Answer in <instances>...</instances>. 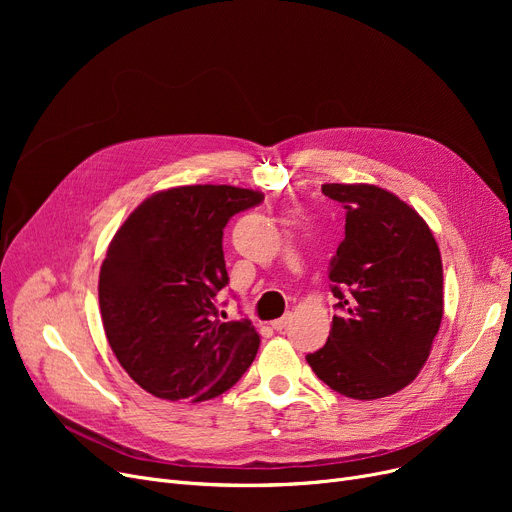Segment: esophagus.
<instances>
[{"label":"esophagus","instance_id":"esophagus-1","mask_svg":"<svg viewBox=\"0 0 512 512\" xmlns=\"http://www.w3.org/2000/svg\"><path fill=\"white\" fill-rule=\"evenodd\" d=\"M288 321H290V313H286V315L280 317V319H274V321H272V328H274L276 332H282V330L288 326Z\"/></svg>","mask_w":512,"mask_h":512}]
</instances>
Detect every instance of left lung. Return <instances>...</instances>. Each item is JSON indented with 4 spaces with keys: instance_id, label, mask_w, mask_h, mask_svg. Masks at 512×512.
<instances>
[{
    "instance_id": "obj_1",
    "label": "left lung",
    "mask_w": 512,
    "mask_h": 512,
    "mask_svg": "<svg viewBox=\"0 0 512 512\" xmlns=\"http://www.w3.org/2000/svg\"><path fill=\"white\" fill-rule=\"evenodd\" d=\"M346 209L330 261L338 313L324 348L307 355L317 378L357 400L390 396L423 369L444 315L438 242L421 215L375 184H321Z\"/></svg>"
}]
</instances>
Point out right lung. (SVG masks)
Returning <instances> with one entry per match:
<instances>
[{"label":"right lung","mask_w":512,"mask_h":512,"mask_svg":"<svg viewBox=\"0 0 512 512\" xmlns=\"http://www.w3.org/2000/svg\"><path fill=\"white\" fill-rule=\"evenodd\" d=\"M263 193L230 184L174 186L147 197L114 234L99 272L103 330L124 371L149 394L201 402L253 363L249 319L220 321L228 284L222 236Z\"/></svg>","instance_id":"1"}]
</instances>
